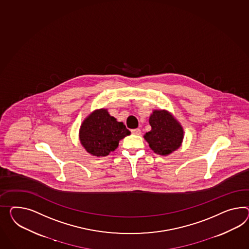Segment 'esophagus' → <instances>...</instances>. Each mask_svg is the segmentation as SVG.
I'll return each mask as SVG.
<instances>
[{
  "instance_id": "1",
  "label": "esophagus",
  "mask_w": 249,
  "mask_h": 249,
  "mask_svg": "<svg viewBox=\"0 0 249 249\" xmlns=\"http://www.w3.org/2000/svg\"><path fill=\"white\" fill-rule=\"evenodd\" d=\"M131 132H132V134H136V135H139V134H141V130L139 128L133 129V130H131Z\"/></svg>"
}]
</instances>
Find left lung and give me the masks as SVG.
Returning <instances> with one entry per match:
<instances>
[{
    "label": "left lung",
    "instance_id": "8db88e82",
    "mask_svg": "<svg viewBox=\"0 0 249 249\" xmlns=\"http://www.w3.org/2000/svg\"><path fill=\"white\" fill-rule=\"evenodd\" d=\"M149 123L152 130L144 134V139L154 153L168 155L181 145L183 128L168 111L154 110Z\"/></svg>",
    "mask_w": 249,
    "mask_h": 249
}]
</instances>
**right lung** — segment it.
<instances>
[{
  "label": "right lung",
  "mask_w": 249,
  "mask_h": 249,
  "mask_svg": "<svg viewBox=\"0 0 249 249\" xmlns=\"http://www.w3.org/2000/svg\"><path fill=\"white\" fill-rule=\"evenodd\" d=\"M131 134L122 122L109 115L107 109H98L84 120L79 140L88 153L97 157L107 156L118 147L119 141Z\"/></svg>",
  "instance_id": "right-lung-1"
}]
</instances>
